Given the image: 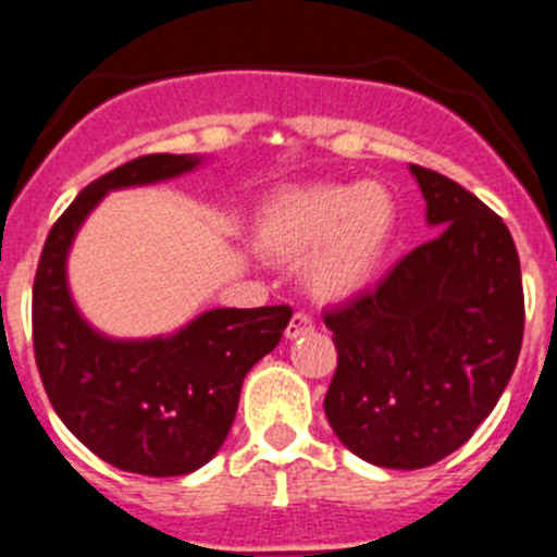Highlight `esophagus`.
I'll list each match as a JSON object with an SVG mask.
<instances>
[{"mask_svg":"<svg viewBox=\"0 0 557 557\" xmlns=\"http://www.w3.org/2000/svg\"><path fill=\"white\" fill-rule=\"evenodd\" d=\"M312 329H314V323H312L310 314H307V312H296L294 318H290L288 329H285V336H288V339H299V336L310 334Z\"/></svg>","mask_w":557,"mask_h":557,"instance_id":"34e87169","label":"esophagus"}]
</instances>
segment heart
<instances>
[{
	"label": "heart",
	"instance_id": "b5f03b06",
	"mask_svg": "<svg viewBox=\"0 0 557 557\" xmlns=\"http://www.w3.org/2000/svg\"><path fill=\"white\" fill-rule=\"evenodd\" d=\"M396 226L398 201L377 180L294 185L261 207L256 247L269 261H305L307 290L345 301L377 277Z\"/></svg>",
	"mask_w": 557,
	"mask_h": 557
}]
</instances>
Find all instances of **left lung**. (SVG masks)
Segmentation results:
<instances>
[{"label": "left lung", "mask_w": 557, "mask_h": 557, "mask_svg": "<svg viewBox=\"0 0 557 557\" xmlns=\"http://www.w3.org/2000/svg\"><path fill=\"white\" fill-rule=\"evenodd\" d=\"M409 172L440 237L323 318L339 352L325 418L347 450L385 469H425L471 440L518 367L525 323L507 223L445 174Z\"/></svg>", "instance_id": "8db88e82"}]
</instances>
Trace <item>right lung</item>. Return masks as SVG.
I'll return each mask as SVG.
<instances>
[{"mask_svg":"<svg viewBox=\"0 0 557 557\" xmlns=\"http://www.w3.org/2000/svg\"><path fill=\"white\" fill-rule=\"evenodd\" d=\"M199 156H139L77 194L45 239L32 294L35 358L66 429L94 455L134 474L180 476L226 442L245 374L277 347L288 305L210 310L172 336L110 339L72 301L66 256L107 190L180 177Z\"/></svg>","mask_w":557,"mask_h":557,"instance_id":"1","label":"right lung"}]
</instances>
